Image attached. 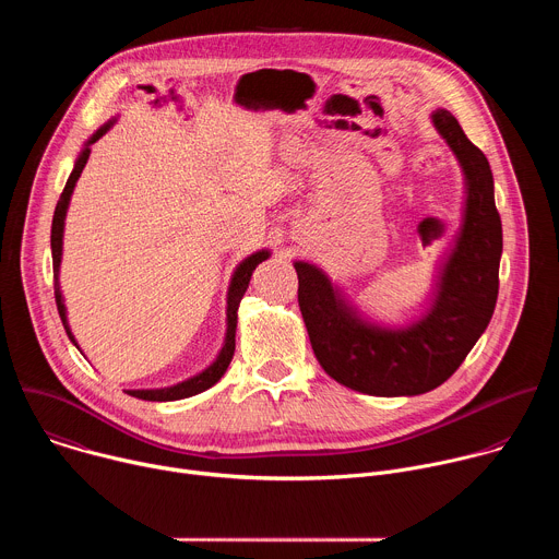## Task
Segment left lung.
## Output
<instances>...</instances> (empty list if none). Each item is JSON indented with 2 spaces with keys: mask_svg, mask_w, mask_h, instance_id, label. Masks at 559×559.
<instances>
[{
  "mask_svg": "<svg viewBox=\"0 0 559 559\" xmlns=\"http://www.w3.org/2000/svg\"><path fill=\"white\" fill-rule=\"evenodd\" d=\"M431 123L457 158L464 207L423 313L405 325L378 323L328 272L294 261L298 307L316 360L336 382L369 395H418L440 386L485 334L498 300L502 221L491 166L449 110H433Z\"/></svg>",
  "mask_w": 559,
  "mask_h": 559,
  "instance_id": "1",
  "label": "left lung"
}]
</instances>
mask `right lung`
<instances>
[{"mask_svg": "<svg viewBox=\"0 0 559 559\" xmlns=\"http://www.w3.org/2000/svg\"><path fill=\"white\" fill-rule=\"evenodd\" d=\"M117 123V117H112L110 121H106L95 134H91V139L84 143L82 152L74 158V168L66 181V188L57 201L55 207V216H52V229H50V250H52V272H55V300H57V309L61 316V323L66 328V334L70 338V343L79 349L70 325H68V313H66V305H63V294H61V285H59V267H61V254H63V227H66V214H68V205H70V197L74 192V186L82 177L84 166L88 164V156H91V145L95 141H99L112 126ZM272 252L270 250H259L254 254H250L248 259H243L241 263L236 265L231 278H229V287H227V307H225V338H223V347L216 354V358L197 376L181 380L177 384L170 386H158V389H128L126 393L132 397H141V401H152V403H170V401H181V397H190L197 395L205 389H210L212 384H216L223 373L227 371L231 356H234V338H236V321H238V305H241L243 294L248 292L252 272L257 270L259 263H263L265 259H270ZM82 352V349H79Z\"/></svg>", "mask_w": 559, "mask_h": 559, "instance_id": "right-lung-1", "label": "right lung"}]
</instances>
